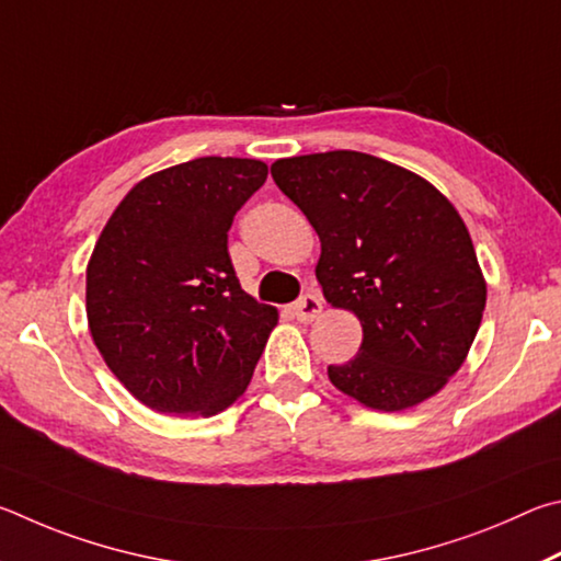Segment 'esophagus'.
Segmentation results:
<instances>
[{"mask_svg":"<svg viewBox=\"0 0 561 561\" xmlns=\"http://www.w3.org/2000/svg\"><path fill=\"white\" fill-rule=\"evenodd\" d=\"M293 312H296V318L300 322L318 320L322 312V300H320V296H316V293H308V296H302L296 306H293Z\"/></svg>","mask_w":561,"mask_h":561,"instance_id":"1","label":"esophagus"}]
</instances>
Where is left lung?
I'll use <instances>...</instances> for the list:
<instances>
[{"label":"left lung","instance_id":"obj_1","mask_svg":"<svg viewBox=\"0 0 561 561\" xmlns=\"http://www.w3.org/2000/svg\"><path fill=\"white\" fill-rule=\"evenodd\" d=\"M271 174L320 236L325 300L362 322L359 355L328 367L332 385L379 411L434 397L466 362L488 296L454 204L424 176L355 150L288 157Z\"/></svg>","mask_w":561,"mask_h":561}]
</instances>
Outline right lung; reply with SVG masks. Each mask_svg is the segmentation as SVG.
I'll use <instances>...</instances> for the list:
<instances>
[{"instance_id": "1", "label": "right lung", "mask_w": 561, "mask_h": 561, "mask_svg": "<svg viewBox=\"0 0 561 561\" xmlns=\"http://www.w3.org/2000/svg\"><path fill=\"white\" fill-rule=\"evenodd\" d=\"M268 167L199 157L137 182L85 271L88 328L130 394L160 414L214 416L239 399L278 322L241 290L229 255L236 211Z\"/></svg>"}]
</instances>
